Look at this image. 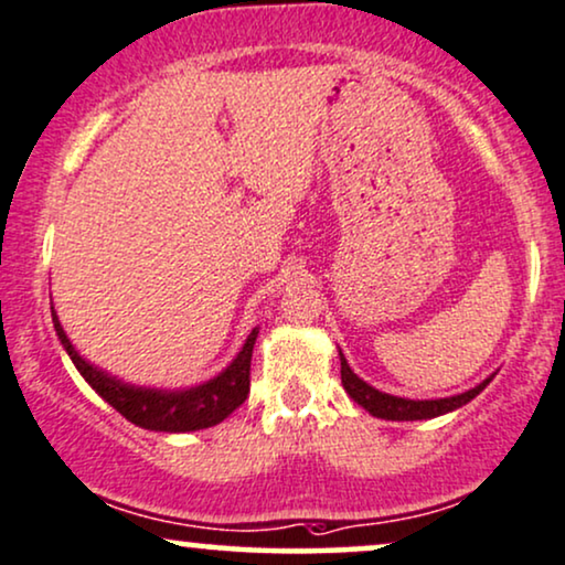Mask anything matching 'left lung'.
<instances>
[{
    "label": "left lung",
    "mask_w": 565,
    "mask_h": 565,
    "mask_svg": "<svg viewBox=\"0 0 565 565\" xmlns=\"http://www.w3.org/2000/svg\"><path fill=\"white\" fill-rule=\"evenodd\" d=\"M340 356V380H343L345 393L351 395L359 406H364L369 414L377 416V419H390V422H416V419H435V416L448 414V411H456L469 403L471 398H477L482 390L490 385V380L479 382L477 387L466 390L461 395H452V398H440V401H408V398H398V395H387L374 390L372 385H366L364 380L353 374V369L348 366V361L343 353Z\"/></svg>",
    "instance_id": "left-lung-1"
}]
</instances>
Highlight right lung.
I'll return each instance as SVG.
<instances>
[{
  "label": "right lung",
  "mask_w": 565,
  "mask_h": 565,
  "mask_svg": "<svg viewBox=\"0 0 565 565\" xmlns=\"http://www.w3.org/2000/svg\"><path fill=\"white\" fill-rule=\"evenodd\" d=\"M52 322L57 330L60 343L65 345L67 356L73 359V364L83 374V380L88 382L104 401L109 403L115 411H120L128 422H134L136 427L154 429V431H196L206 429L227 419L235 408L246 401L248 385H250V353H254V343L259 330H250V335L243 343L241 353L235 356L225 372L217 374L214 380L204 382V385L191 387V390H154V387H136L125 385V382L115 380L113 374L102 372L94 364H88L86 359L75 351L70 343L65 330H62L57 315H54L52 306Z\"/></svg>",
  "instance_id": "right-lung-1"
}]
</instances>
